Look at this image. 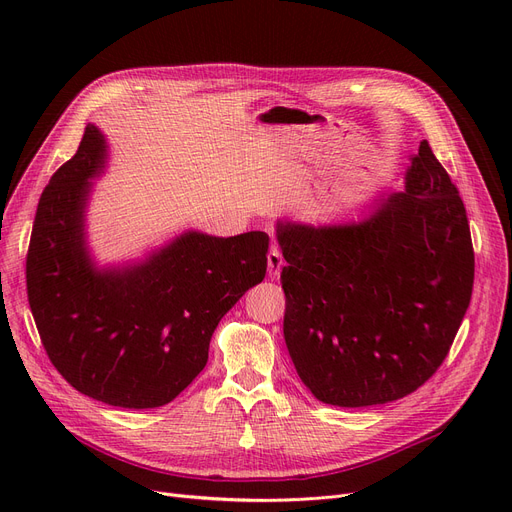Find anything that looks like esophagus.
<instances>
[{
    "mask_svg": "<svg viewBox=\"0 0 512 512\" xmlns=\"http://www.w3.org/2000/svg\"><path fill=\"white\" fill-rule=\"evenodd\" d=\"M284 267V257H282V251L278 247H272L270 253H267V274H270L272 278H278L280 272Z\"/></svg>",
    "mask_w": 512,
    "mask_h": 512,
    "instance_id": "1",
    "label": "esophagus"
}]
</instances>
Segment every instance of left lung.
<instances>
[{"label":"left lung","instance_id":"obj_1","mask_svg":"<svg viewBox=\"0 0 512 512\" xmlns=\"http://www.w3.org/2000/svg\"><path fill=\"white\" fill-rule=\"evenodd\" d=\"M405 193L344 226L278 222L284 340L311 394L371 407L438 371L467 313L475 255L463 199L427 141Z\"/></svg>","mask_w":512,"mask_h":512}]
</instances>
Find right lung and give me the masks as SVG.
I'll return each mask as SVG.
<instances>
[{
  "instance_id": "1",
  "label": "right lung",
  "mask_w": 512,
  "mask_h": 512,
  "mask_svg": "<svg viewBox=\"0 0 512 512\" xmlns=\"http://www.w3.org/2000/svg\"><path fill=\"white\" fill-rule=\"evenodd\" d=\"M107 145L97 126L39 199L26 294L45 353L80 394L122 409L168 405L203 371L220 319L265 278V232H184L143 263L99 270L85 242L91 178Z\"/></svg>"
}]
</instances>
